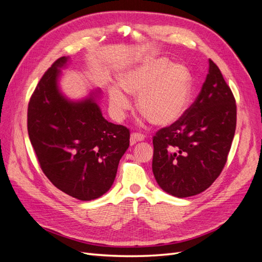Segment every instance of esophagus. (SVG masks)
Returning <instances> with one entry per match:
<instances>
[{"mask_svg":"<svg viewBox=\"0 0 262 262\" xmlns=\"http://www.w3.org/2000/svg\"><path fill=\"white\" fill-rule=\"evenodd\" d=\"M145 139V136L139 132H134L131 134V144L137 143V142H141Z\"/></svg>","mask_w":262,"mask_h":262,"instance_id":"obj_1","label":"esophagus"}]
</instances>
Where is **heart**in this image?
<instances>
[{"instance_id":"heart-1","label":"heart","mask_w":262,"mask_h":262,"mask_svg":"<svg viewBox=\"0 0 262 262\" xmlns=\"http://www.w3.org/2000/svg\"><path fill=\"white\" fill-rule=\"evenodd\" d=\"M120 85L108 89L110 112L121 119L131 108L125 90L138 95L139 109L157 125H169L185 115L192 95V76L187 67L166 58L148 59L121 74Z\"/></svg>"}]
</instances>
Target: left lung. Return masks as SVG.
Returning a JSON list of instances; mask_svg holds the SVG:
<instances>
[{
    "mask_svg": "<svg viewBox=\"0 0 262 262\" xmlns=\"http://www.w3.org/2000/svg\"><path fill=\"white\" fill-rule=\"evenodd\" d=\"M236 102L209 60L202 89L185 115L153 137L152 168L160 187L177 198L199 194L220 176L236 129Z\"/></svg>",
    "mask_w": 262,
    "mask_h": 262,
    "instance_id": "obj_1",
    "label": "left lung"
}]
</instances>
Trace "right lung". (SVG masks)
<instances>
[{
  "instance_id": "right-lung-1",
  "label": "right lung",
  "mask_w": 262,
  "mask_h": 262,
  "mask_svg": "<svg viewBox=\"0 0 262 262\" xmlns=\"http://www.w3.org/2000/svg\"><path fill=\"white\" fill-rule=\"evenodd\" d=\"M62 57L46 71L31 95L27 129L40 168L52 185L82 201L97 199L113 186L130 130L108 122L92 96L66 99L58 90Z\"/></svg>"
}]
</instances>
